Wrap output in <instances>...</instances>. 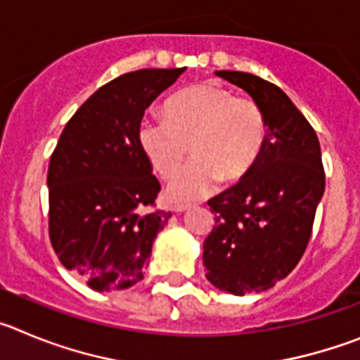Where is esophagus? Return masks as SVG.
I'll return each instance as SVG.
<instances>
[{"label": "esophagus", "instance_id": "obj_1", "mask_svg": "<svg viewBox=\"0 0 360 360\" xmlns=\"http://www.w3.org/2000/svg\"><path fill=\"white\" fill-rule=\"evenodd\" d=\"M189 207L191 205H187V203H176V205H174V211L182 212V211H187Z\"/></svg>", "mask_w": 360, "mask_h": 360}]
</instances>
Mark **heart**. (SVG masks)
I'll use <instances>...</instances> for the list:
<instances>
[{"instance_id":"obj_1","label":"heart","mask_w":360,"mask_h":360,"mask_svg":"<svg viewBox=\"0 0 360 360\" xmlns=\"http://www.w3.org/2000/svg\"><path fill=\"white\" fill-rule=\"evenodd\" d=\"M165 120L146 117L139 142L153 171L169 180L184 164L187 144L193 160L173 178L167 196L186 202L207 195L216 180L236 182L249 173L266 142L259 104L216 84H195L171 95Z\"/></svg>"}]
</instances>
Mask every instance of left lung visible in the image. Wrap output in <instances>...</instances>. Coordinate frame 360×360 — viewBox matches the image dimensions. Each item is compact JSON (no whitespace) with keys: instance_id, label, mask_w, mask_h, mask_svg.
Returning <instances> with one entry per match:
<instances>
[{"instance_id":"obj_1","label":"left lung","mask_w":360,"mask_h":360,"mask_svg":"<svg viewBox=\"0 0 360 360\" xmlns=\"http://www.w3.org/2000/svg\"><path fill=\"white\" fill-rule=\"evenodd\" d=\"M216 75L243 88L269 128L249 173L207 202L216 216L203 241L205 276L219 290L243 295L274 287L303 257L324 169L316 131L279 86L245 72Z\"/></svg>"}]
</instances>
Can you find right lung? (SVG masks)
Wrapping results in <instances>:
<instances>
[{
    "mask_svg": "<svg viewBox=\"0 0 360 360\" xmlns=\"http://www.w3.org/2000/svg\"><path fill=\"white\" fill-rule=\"evenodd\" d=\"M186 68H146L101 86L66 122L49 165L53 252L97 292L144 278L153 240L171 212L157 211L160 184L139 142L149 104Z\"/></svg>",
    "mask_w": 360,
    "mask_h": 360,
    "instance_id": "1",
    "label": "right lung"
}]
</instances>
